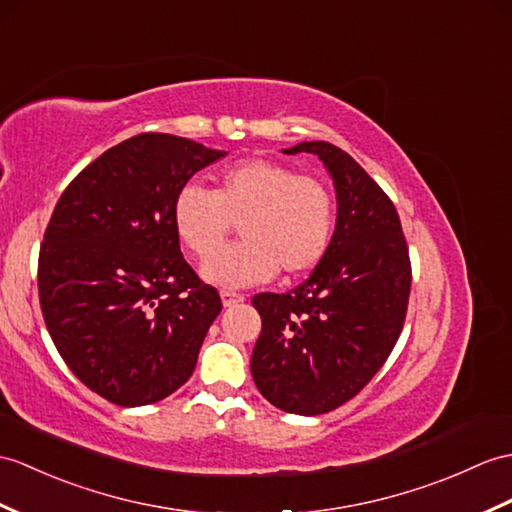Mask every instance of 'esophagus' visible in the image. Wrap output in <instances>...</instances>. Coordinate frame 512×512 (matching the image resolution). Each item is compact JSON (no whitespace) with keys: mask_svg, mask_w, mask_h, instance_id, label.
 <instances>
[{"mask_svg":"<svg viewBox=\"0 0 512 512\" xmlns=\"http://www.w3.org/2000/svg\"><path fill=\"white\" fill-rule=\"evenodd\" d=\"M220 299H222V305H224V307H233V305H237V303H242L244 296L237 294V292H231V290H222V292H220Z\"/></svg>","mask_w":512,"mask_h":512,"instance_id":"1","label":"esophagus"}]
</instances>
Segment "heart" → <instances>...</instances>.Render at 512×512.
Masks as SVG:
<instances>
[{
	"instance_id": "b5f03b06",
	"label": "heart",
	"mask_w": 512,
	"mask_h": 512,
	"mask_svg": "<svg viewBox=\"0 0 512 512\" xmlns=\"http://www.w3.org/2000/svg\"><path fill=\"white\" fill-rule=\"evenodd\" d=\"M235 221L245 237L220 254ZM174 231L196 257L205 281L220 288L266 283L283 270L299 277L323 261L336 224L329 187L270 159H246L222 170L216 189L185 185L172 205Z\"/></svg>"
}]
</instances>
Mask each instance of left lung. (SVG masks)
Masks as SVG:
<instances>
[{
	"label": "left lung",
	"instance_id": "8db88e82",
	"mask_svg": "<svg viewBox=\"0 0 512 512\" xmlns=\"http://www.w3.org/2000/svg\"><path fill=\"white\" fill-rule=\"evenodd\" d=\"M336 187V229L310 279L261 292L251 373L272 406L316 417L358 395L384 366L406 320L412 283L399 213L360 163L327 141H303Z\"/></svg>",
	"mask_w": 512,
	"mask_h": 512
}]
</instances>
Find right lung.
<instances>
[{
  "label": "right lung",
  "mask_w": 512,
  "mask_h": 512,
  "mask_svg": "<svg viewBox=\"0 0 512 512\" xmlns=\"http://www.w3.org/2000/svg\"><path fill=\"white\" fill-rule=\"evenodd\" d=\"M224 154L144 133L100 154L56 202L39 253L45 325L71 373L115 406L181 388L222 310L183 259L172 205Z\"/></svg>",
  "instance_id": "add662e5"
}]
</instances>
